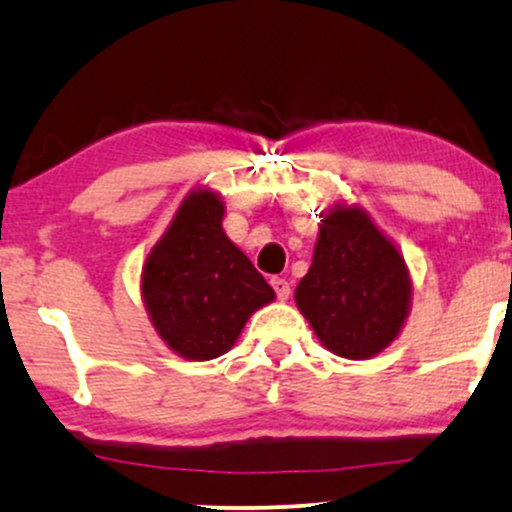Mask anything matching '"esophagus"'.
<instances>
[{"instance_id":"esophagus-1","label":"esophagus","mask_w":512,"mask_h":512,"mask_svg":"<svg viewBox=\"0 0 512 512\" xmlns=\"http://www.w3.org/2000/svg\"><path fill=\"white\" fill-rule=\"evenodd\" d=\"M270 285H273V290L278 294L280 302H285V299L290 297V282L285 278H270Z\"/></svg>"}]
</instances>
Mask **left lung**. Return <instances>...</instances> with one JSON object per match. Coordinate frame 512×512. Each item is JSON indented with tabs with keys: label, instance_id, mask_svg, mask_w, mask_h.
Wrapping results in <instances>:
<instances>
[{
	"label": "left lung",
	"instance_id": "8db88e82",
	"mask_svg": "<svg viewBox=\"0 0 512 512\" xmlns=\"http://www.w3.org/2000/svg\"><path fill=\"white\" fill-rule=\"evenodd\" d=\"M294 302L328 352L371 359L398 340L412 309L405 256L357 203L321 213L309 273Z\"/></svg>",
	"mask_w": 512,
	"mask_h": 512
}]
</instances>
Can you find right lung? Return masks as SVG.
Returning <instances> with one entry per match:
<instances>
[{
    "instance_id": "add662e5",
    "label": "right lung",
    "mask_w": 512,
    "mask_h": 512,
    "mask_svg": "<svg viewBox=\"0 0 512 512\" xmlns=\"http://www.w3.org/2000/svg\"><path fill=\"white\" fill-rule=\"evenodd\" d=\"M225 201L191 189L141 270V299L158 338L189 362L230 352L251 314L275 299L254 263L222 230Z\"/></svg>"
}]
</instances>
